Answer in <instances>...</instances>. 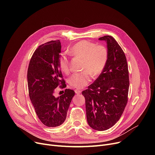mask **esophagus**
I'll list each match as a JSON object with an SVG mask.
<instances>
[{"label": "esophagus", "instance_id": "1", "mask_svg": "<svg viewBox=\"0 0 155 155\" xmlns=\"http://www.w3.org/2000/svg\"><path fill=\"white\" fill-rule=\"evenodd\" d=\"M75 92L77 94H81V92H82V91H80V90H75Z\"/></svg>", "mask_w": 155, "mask_h": 155}]
</instances>
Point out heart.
<instances>
[{"label":"heart","instance_id":"1","mask_svg":"<svg viewBox=\"0 0 155 155\" xmlns=\"http://www.w3.org/2000/svg\"><path fill=\"white\" fill-rule=\"evenodd\" d=\"M68 53L76 58L83 60L80 73H75L68 80L69 85L77 89L85 87L91 81V75L95 77L103 71L108 59V51L103 45L82 41L73 45ZM62 71L68 73L70 71V61L66 54H61L59 60Z\"/></svg>","mask_w":155,"mask_h":155}]
</instances>
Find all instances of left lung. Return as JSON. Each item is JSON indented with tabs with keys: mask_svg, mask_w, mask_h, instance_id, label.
I'll return each instance as SVG.
<instances>
[{
	"mask_svg": "<svg viewBox=\"0 0 155 155\" xmlns=\"http://www.w3.org/2000/svg\"><path fill=\"white\" fill-rule=\"evenodd\" d=\"M99 40L107 43V61L99 77L82 94L88 125L97 131H105L119 120L126 107L129 71L124 53L114 38L104 36Z\"/></svg>",
	"mask_w": 155,
	"mask_h": 155,
	"instance_id": "left-lung-1",
	"label": "left lung"
}]
</instances>
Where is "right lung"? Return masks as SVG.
Instances as JSON below:
<instances>
[{"instance_id":"1","label":"right lung","mask_w":155,"mask_h":155,"mask_svg":"<svg viewBox=\"0 0 155 155\" xmlns=\"http://www.w3.org/2000/svg\"><path fill=\"white\" fill-rule=\"evenodd\" d=\"M59 40L51 41L39 46L32 54L28 70L29 95L36 114L48 127L61 125L75 92L66 89L62 95L55 97L54 92L58 85L66 87L59 60L61 53Z\"/></svg>"}]
</instances>
